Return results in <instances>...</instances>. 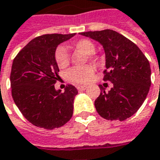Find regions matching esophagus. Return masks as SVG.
<instances>
[{
	"mask_svg": "<svg viewBox=\"0 0 160 160\" xmlns=\"http://www.w3.org/2000/svg\"><path fill=\"white\" fill-rule=\"evenodd\" d=\"M87 88H88L87 86H78V87H77V89L80 90V91H83V90H86Z\"/></svg>",
	"mask_w": 160,
	"mask_h": 160,
	"instance_id": "obj_1",
	"label": "esophagus"
}]
</instances>
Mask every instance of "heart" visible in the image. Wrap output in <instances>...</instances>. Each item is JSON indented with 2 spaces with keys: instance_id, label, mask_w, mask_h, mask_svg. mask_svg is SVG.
I'll return each mask as SVG.
<instances>
[{
  "instance_id": "obj_1",
  "label": "heart",
  "mask_w": 160,
  "mask_h": 160,
  "mask_svg": "<svg viewBox=\"0 0 160 160\" xmlns=\"http://www.w3.org/2000/svg\"><path fill=\"white\" fill-rule=\"evenodd\" d=\"M74 48L79 51H81L85 54L89 55V58H92V55L94 52V45L90 40L88 39H81L76 41L73 43ZM55 61L57 63L58 67L65 68L69 65V54L65 46H58L54 53ZM67 78L71 81L79 84H84L88 82L94 76V68L90 66H81V67H73L70 69L66 73Z\"/></svg>"
}]
</instances>
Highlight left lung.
<instances>
[{"mask_svg": "<svg viewBox=\"0 0 160 160\" xmlns=\"http://www.w3.org/2000/svg\"><path fill=\"white\" fill-rule=\"evenodd\" d=\"M97 41L105 52L103 80L113 83L108 93L101 88L94 102L96 111L110 121H124L138 110L151 87V66L133 42L112 30L80 33Z\"/></svg>", "mask_w": 160, "mask_h": 160, "instance_id": "left-lung-1", "label": "left lung"}]
</instances>
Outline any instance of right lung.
<instances>
[{
    "label": "right lung",
    "mask_w": 160,
    "mask_h": 160,
    "mask_svg": "<svg viewBox=\"0 0 160 160\" xmlns=\"http://www.w3.org/2000/svg\"><path fill=\"white\" fill-rule=\"evenodd\" d=\"M75 36L46 34L32 39L12 64V97L22 116L33 125L46 130L59 128L71 119L78 90L67 85L56 90L58 66L54 53L58 45Z\"/></svg>",
    "instance_id": "obj_1"
}]
</instances>
